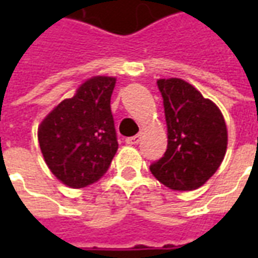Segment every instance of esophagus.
Instances as JSON below:
<instances>
[{"label":"esophagus","mask_w":258,"mask_h":258,"mask_svg":"<svg viewBox=\"0 0 258 258\" xmlns=\"http://www.w3.org/2000/svg\"><path fill=\"white\" fill-rule=\"evenodd\" d=\"M140 140H141L140 135L128 137V138H125V144H128V145H137V144L140 142Z\"/></svg>","instance_id":"34e87169"}]
</instances>
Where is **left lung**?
I'll list each match as a JSON object with an SVG mask.
<instances>
[{
    "label": "left lung",
    "instance_id": "obj_1",
    "mask_svg": "<svg viewBox=\"0 0 258 258\" xmlns=\"http://www.w3.org/2000/svg\"><path fill=\"white\" fill-rule=\"evenodd\" d=\"M167 123V151L151 164L155 178L174 190H194L216 173L227 152L221 110L181 79L157 80Z\"/></svg>",
    "mask_w": 258,
    "mask_h": 258
}]
</instances>
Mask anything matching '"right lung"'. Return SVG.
Masks as SVG:
<instances>
[{"label": "right lung", "mask_w": 258, "mask_h": 258, "mask_svg": "<svg viewBox=\"0 0 258 258\" xmlns=\"http://www.w3.org/2000/svg\"><path fill=\"white\" fill-rule=\"evenodd\" d=\"M114 84V77H91L38 127V142L48 168L70 188L96 182L117 152L110 110Z\"/></svg>", "instance_id": "add662e5"}]
</instances>
